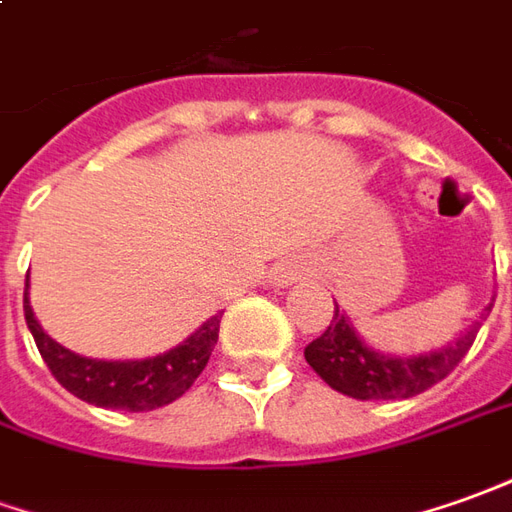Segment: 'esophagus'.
Returning <instances> with one entry per match:
<instances>
[{
  "label": "esophagus",
  "instance_id": "obj_1",
  "mask_svg": "<svg viewBox=\"0 0 512 512\" xmlns=\"http://www.w3.org/2000/svg\"><path fill=\"white\" fill-rule=\"evenodd\" d=\"M303 278V270L298 267V264H281V267H276V284H281V287H290V284H295V281H301Z\"/></svg>",
  "mask_w": 512,
  "mask_h": 512
}]
</instances>
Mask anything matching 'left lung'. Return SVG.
<instances>
[{
    "instance_id": "obj_1",
    "label": "left lung",
    "mask_w": 512,
    "mask_h": 512,
    "mask_svg": "<svg viewBox=\"0 0 512 512\" xmlns=\"http://www.w3.org/2000/svg\"><path fill=\"white\" fill-rule=\"evenodd\" d=\"M491 306L485 312H491ZM477 331L479 323H474L457 343L435 354L410 359L384 357L359 340L340 306L334 303L329 329L303 348V357L323 382L343 396L359 401H393L418 396L443 382L463 362Z\"/></svg>"
}]
</instances>
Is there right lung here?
Here are the masks:
<instances>
[{
  "label": "right lung",
  "mask_w": 512,
  "mask_h": 512,
  "mask_svg": "<svg viewBox=\"0 0 512 512\" xmlns=\"http://www.w3.org/2000/svg\"><path fill=\"white\" fill-rule=\"evenodd\" d=\"M24 320L38 345V354L47 362L49 373L72 396L102 410L150 412L172 404L195 384L217 345L222 315L206 320L178 348H172L161 357L136 359V362L88 359L55 343L35 320L30 301H27V284H24Z\"/></svg>",
  "instance_id": "obj_1"
}]
</instances>
